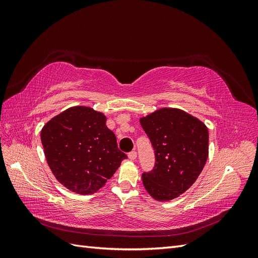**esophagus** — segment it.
<instances>
[{
  "instance_id": "34e87169",
  "label": "esophagus",
  "mask_w": 258,
  "mask_h": 258,
  "mask_svg": "<svg viewBox=\"0 0 258 258\" xmlns=\"http://www.w3.org/2000/svg\"><path fill=\"white\" fill-rule=\"evenodd\" d=\"M128 157L130 160H136L137 159V152L136 151H132L128 154Z\"/></svg>"
}]
</instances>
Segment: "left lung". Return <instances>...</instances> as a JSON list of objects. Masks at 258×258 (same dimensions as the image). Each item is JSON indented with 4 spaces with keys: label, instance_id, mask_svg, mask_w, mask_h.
Wrapping results in <instances>:
<instances>
[{
    "label": "left lung",
    "instance_id": "8db88e82",
    "mask_svg": "<svg viewBox=\"0 0 258 258\" xmlns=\"http://www.w3.org/2000/svg\"><path fill=\"white\" fill-rule=\"evenodd\" d=\"M155 151V167L142 174L147 192L158 201L177 198L196 182L209 156V131L196 117L162 107L140 118Z\"/></svg>",
    "mask_w": 258,
    "mask_h": 258
}]
</instances>
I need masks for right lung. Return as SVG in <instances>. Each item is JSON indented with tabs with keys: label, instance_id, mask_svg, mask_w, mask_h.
I'll return each mask as SVG.
<instances>
[{
	"label": "right lung",
	"instance_id": "add662e5",
	"mask_svg": "<svg viewBox=\"0 0 258 258\" xmlns=\"http://www.w3.org/2000/svg\"><path fill=\"white\" fill-rule=\"evenodd\" d=\"M105 122L103 113L89 106H73L54 116L41 131L51 172L71 191H98L127 158Z\"/></svg>",
	"mask_w": 258,
	"mask_h": 258
}]
</instances>
